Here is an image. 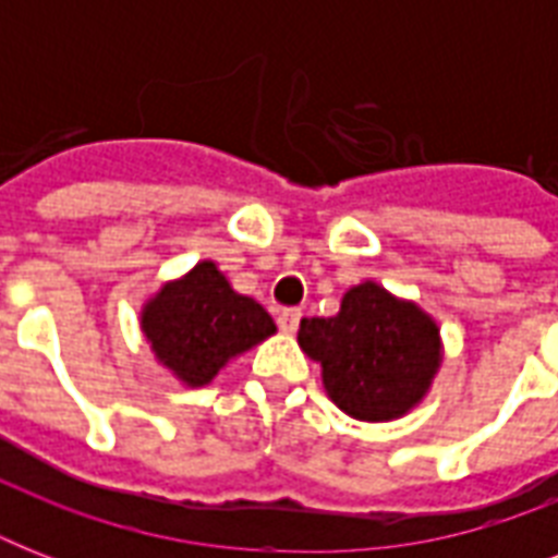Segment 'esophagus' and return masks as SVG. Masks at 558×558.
Instances as JSON below:
<instances>
[{"instance_id":"1","label":"esophagus","mask_w":558,"mask_h":558,"mask_svg":"<svg viewBox=\"0 0 558 558\" xmlns=\"http://www.w3.org/2000/svg\"><path fill=\"white\" fill-rule=\"evenodd\" d=\"M301 310H295V306H289V310H280L278 313V324H280V330L283 332H295L298 330V324H301Z\"/></svg>"}]
</instances>
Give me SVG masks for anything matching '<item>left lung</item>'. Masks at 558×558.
Here are the masks:
<instances>
[{"mask_svg": "<svg viewBox=\"0 0 558 558\" xmlns=\"http://www.w3.org/2000/svg\"><path fill=\"white\" fill-rule=\"evenodd\" d=\"M298 344L322 365L332 402L367 423L411 411L440 367L437 324L373 280L341 298L339 315L304 318Z\"/></svg>", "mask_w": 558, "mask_h": 558, "instance_id": "obj_1", "label": "left lung"}]
</instances>
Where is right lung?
I'll list each match as a JSON object with an SVG mask.
<instances>
[{
  "label": "right lung",
  "instance_id": "obj_1",
  "mask_svg": "<svg viewBox=\"0 0 558 558\" xmlns=\"http://www.w3.org/2000/svg\"><path fill=\"white\" fill-rule=\"evenodd\" d=\"M142 330L161 365L199 388L228 362L275 332L254 298L236 295L217 263L202 260L144 306Z\"/></svg>",
  "mask_w": 558,
  "mask_h": 558
}]
</instances>
